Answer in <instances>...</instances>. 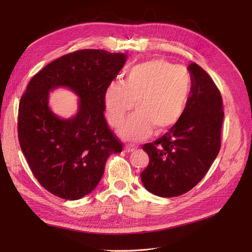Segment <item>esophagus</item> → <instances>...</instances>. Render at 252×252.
Masks as SVG:
<instances>
[{"mask_svg": "<svg viewBox=\"0 0 252 252\" xmlns=\"http://www.w3.org/2000/svg\"><path fill=\"white\" fill-rule=\"evenodd\" d=\"M135 149H136V147H134V146L126 145V146L125 147V152H126V153H132V152H134Z\"/></svg>", "mask_w": 252, "mask_h": 252, "instance_id": "1", "label": "esophagus"}]
</instances>
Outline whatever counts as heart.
<instances>
[{
  "label": "heart",
  "mask_w": 252,
  "mask_h": 252,
  "mask_svg": "<svg viewBox=\"0 0 252 252\" xmlns=\"http://www.w3.org/2000/svg\"><path fill=\"white\" fill-rule=\"evenodd\" d=\"M191 76L183 66L164 60H152L132 67L123 82L112 81L104 93L107 120L120 126L126 115L135 109L120 129V135L140 141L151 134L169 130L181 119L191 92Z\"/></svg>",
  "instance_id": "obj_1"
}]
</instances>
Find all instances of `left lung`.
I'll return each instance as SVG.
<instances>
[{"instance_id": "1", "label": "left lung", "mask_w": 252, "mask_h": 252, "mask_svg": "<svg viewBox=\"0 0 252 252\" xmlns=\"http://www.w3.org/2000/svg\"><path fill=\"white\" fill-rule=\"evenodd\" d=\"M191 92L178 123L153 143L143 145L149 163L141 173L154 195L176 197L195 187L206 175L221 147L224 118L220 91L211 77L191 63Z\"/></svg>"}]
</instances>
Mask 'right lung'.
Here are the masks:
<instances>
[{
  "mask_svg": "<svg viewBox=\"0 0 252 252\" xmlns=\"http://www.w3.org/2000/svg\"><path fill=\"white\" fill-rule=\"evenodd\" d=\"M126 56L105 50H80L55 60L34 74L19 101L18 140L34 178L67 200L90 194L111 154L123 143L104 116V93ZM67 86L80 97L71 120H60L47 106L48 91Z\"/></svg>",
  "mask_w": 252,
  "mask_h": 252,
  "instance_id": "right-lung-1",
  "label": "right lung"
}]
</instances>
